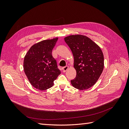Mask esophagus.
I'll use <instances>...</instances> for the list:
<instances>
[{"mask_svg": "<svg viewBox=\"0 0 129 129\" xmlns=\"http://www.w3.org/2000/svg\"><path fill=\"white\" fill-rule=\"evenodd\" d=\"M68 68H69V66H65V67H64L63 68V72H66L68 69Z\"/></svg>", "mask_w": 129, "mask_h": 129, "instance_id": "34e87169", "label": "esophagus"}]
</instances>
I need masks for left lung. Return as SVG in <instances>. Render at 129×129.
<instances>
[{"label":"left lung","instance_id":"8db88e82","mask_svg":"<svg viewBox=\"0 0 129 129\" xmlns=\"http://www.w3.org/2000/svg\"><path fill=\"white\" fill-rule=\"evenodd\" d=\"M74 56V67L76 71L75 79L71 80L73 86L86 90L94 85L104 68V56L95 42L83 35H71L64 38Z\"/></svg>","mask_w":129,"mask_h":129}]
</instances>
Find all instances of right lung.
I'll list each match as a JSON object with an SVG mask.
<instances>
[{"label":"right lung","mask_w":129,"mask_h":129,"mask_svg":"<svg viewBox=\"0 0 129 129\" xmlns=\"http://www.w3.org/2000/svg\"><path fill=\"white\" fill-rule=\"evenodd\" d=\"M58 38L39 42L28 50L24 60V72L33 87L45 90L54 85V81L61 74L52 50Z\"/></svg>","instance_id":"1"}]
</instances>
